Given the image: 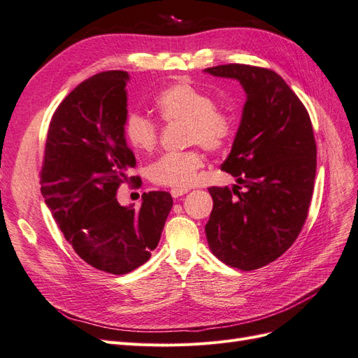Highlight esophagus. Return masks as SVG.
I'll list each match as a JSON object with an SVG mask.
<instances>
[{
  "instance_id": "34e87169",
  "label": "esophagus",
  "mask_w": 358,
  "mask_h": 358,
  "mask_svg": "<svg viewBox=\"0 0 358 358\" xmlns=\"http://www.w3.org/2000/svg\"><path fill=\"white\" fill-rule=\"evenodd\" d=\"M187 192H189V189H172L171 195H172V198H180L182 195H186Z\"/></svg>"
}]
</instances>
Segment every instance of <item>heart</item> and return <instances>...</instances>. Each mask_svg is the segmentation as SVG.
<instances>
[{"instance_id":"1","label":"heart","mask_w":358,"mask_h":358,"mask_svg":"<svg viewBox=\"0 0 358 358\" xmlns=\"http://www.w3.org/2000/svg\"><path fill=\"white\" fill-rule=\"evenodd\" d=\"M156 109L165 121L186 122V139L189 144H199L216 151L228 144L232 136V118L214 108L213 99L202 90L187 83L166 87L156 97ZM127 144L141 155H148L156 148L159 129L155 121L142 114H130L124 124ZM203 166L199 150L168 152L157 159L148 169L151 181L168 187L186 189L198 178Z\"/></svg>"}]
</instances>
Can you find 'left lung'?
<instances>
[{
  "label": "left lung",
  "mask_w": 358,
  "mask_h": 358,
  "mask_svg": "<svg viewBox=\"0 0 358 358\" xmlns=\"http://www.w3.org/2000/svg\"><path fill=\"white\" fill-rule=\"evenodd\" d=\"M203 71L238 80L246 93L236 139L222 163L237 185L208 189L214 206L207 241L222 262L257 270L292 246L308 217L316 173L312 122L273 70L227 64Z\"/></svg>",
  "instance_id": "obj_1"
}]
</instances>
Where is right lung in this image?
Wrapping results in <instances>:
<instances>
[{"label":"right lung","mask_w":358,"mask_h":358,"mask_svg":"<svg viewBox=\"0 0 358 358\" xmlns=\"http://www.w3.org/2000/svg\"><path fill=\"white\" fill-rule=\"evenodd\" d=\"M129 79L127 71H103L61 101L40 176L64 238L87 264L110 274L130 273L150 259L172 208L168 192L144 193L138 210L117 201V189L136 165L124 135Z\"/></svg>","instance_id":"obj_1"}]
</instances>
